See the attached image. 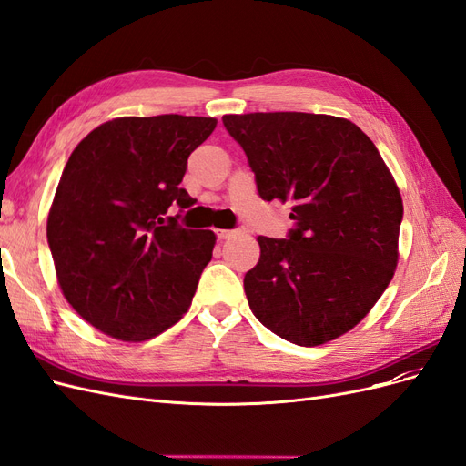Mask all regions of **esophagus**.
<instances>
[{
	"label": "esophagus",
	"mask_w": 466,
	"mask_h": 466,
	"mask_svg": "<svg viewBox=\"0 0 466 466\" xmlns=\"http://www.w3.org/2000/svg\"><path fill=\"white\" fill-rule=\"evenodd\" d=\"M216 233L219 238H233L237 235H241V231H237V229H218Z\"/></svg>",
	"instance_id": "esophagus-1"
}]
</instances>
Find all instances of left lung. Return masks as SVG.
<instances>
[{
  "label": "left lung",
  "mask_w": 466,
  "mask_h": 466,
  "mask_svg": "<svg viewBox=\"0 0 466 466\" xmlns=\"http://www.w3.org/2000/svg\"><path fill=\"white\" fill-rule=\"evenodd\" d=\"M260 198L291 206L289 238L257 237L250 311L279 338L320 346L371 311L397 270L402 198L354 122L309 112L225 115Z\"/></svg>",
  "instance_id": "left-lung-1"
}]
</instances>
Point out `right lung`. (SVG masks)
Segmentation results:
<instances>
[{
  "label": "right lung",
  "mask_w": 466,
  "mask_h": 466,
  "mask_svg": "<svg viewBox=\"0 0 466 466\" xmlns=\"http://www.w3.org/2000/svg\"><path fill=\"white\" fill-rule=\"evenodd\" d=\"M204 116H120L96 126L69 155L48 211L46 237L66 301L91 327L144 342L188 311L216 245L182 229L171 206L188 155L216 130Z\"/></svg>",
  "instance_id": "add662e5"
}]
</instances>
